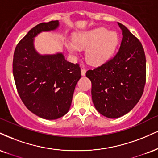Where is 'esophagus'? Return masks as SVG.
Returning <instances> with one entry per match:
<instances>
[{"mask_svg": "<svg viewBox=\"0 0 158 158\" xmlns=\"http://www.w3.org/2000/svg\"><path fill=\"white\" fill-rule=\"evenodd\" d=\"M81 75L85 76V73H86V70H85V68H81Z\"/></svg>", "mask_w": 158, "mask_h": 158, "instance_id": "34e87169", "label": "esophagus"}]
</instances>
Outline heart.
<instances>
[{
  "label": "heart",
  "mask_w": 158,
  "mask_h": 158,
  "mask_svg": "<svg viewBox=\"0 0 158 158\" xmlns=\"http://www.w3.org/2000/svg\"><path fill=\"white\" fill-rule=\"evenodd\" d=\"M118 37L114 31H109L106 28L101 27L79 34L74 40V45H70L72 54L77 52V48L89 49L86 51V60L93 65L104 64L115 52Z\"/></svg>",
  "instance_id": "b5f03b06"
}]
</instances>
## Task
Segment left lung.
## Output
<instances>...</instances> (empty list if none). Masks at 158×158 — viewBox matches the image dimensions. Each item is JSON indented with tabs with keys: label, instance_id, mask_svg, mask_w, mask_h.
I'll return each mask as SVG.
<instances>
[{
	"label": "left lung",
	"instance_id": "1",
	"mask_svg": "<svg viewBox=\"0 0 158 158\" xmlns=\"http://www.w3.org/2000/svg\"><path fill=\"white\" fill-rule=\"evenodd\" d=\"M118 24L123 35L118 51L101 66L86 72L92 83L95 107L110 118H117L133 109L143 94L146 78L143 45L126 26Z\"/></svg>",
	"mask_w": 158,
	"mask_h": 158
}]
</instances>
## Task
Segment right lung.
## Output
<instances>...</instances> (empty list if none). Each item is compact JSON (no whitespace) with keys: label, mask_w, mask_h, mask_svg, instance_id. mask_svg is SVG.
Wrapping results in <instances>:
<instances>
[{"label":"right lung","mask_w":158,"mask_h":158,"mask_svg":"<svg viewBox=\"0 0 158 158\" xmlns=\"http://www.w3.org/2000/svg\"><path fill=\"white\" fill-rule=\"evenodd\" d=\"M58 26V20H52L32 28L18 43L13 57V76L22 102L31 113L48 120L68 113L81 78L79 63L68 62L62 54L42 56L35 50L34 37Z\"/></svg>","instance_id":"right-lung-1"}]
</instances>
